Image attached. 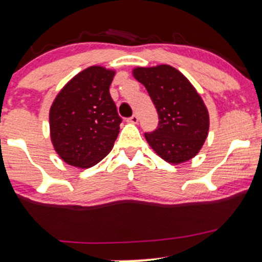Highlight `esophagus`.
<instances>
[{
  "label": "esophagus",
  "mask_w": 262,
  "mask_h": 262,
  "mask_svg": "<svg viewBox=\"0 0 262 262\" xmlns=\"http://www.w3.org/2000/svg\"><path fill=\"white\" fill-rule=\"evenodd\" d=\"M138 121H139V117L137 116V114H133V116L130 117V118H128L127 119V122H129V123H138Z\"/></svg>",
  "instance_id": "obj_1"
}]
</instances>
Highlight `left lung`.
I'll use <instances>...</instances> for the list:
<instances>
[{
	"instance_id": "left-lung-1",
	"label": "left lung",
	"mask_w": 262,
	"mask_h": 262,
	"mask_svg": "<svg viewBox=\"0 0 262 262\" xmlns=\"http://www.w3.org/2000/svg\"><path fill=\"white\" fill-rule=\"evenodd\" d=\"M134 77L145 86L159 114V125L145 139L165 161L180 164L196 156L209 129L208 111L194 87L170 65L137 68Z\"/></svg>"
}]
</instances>
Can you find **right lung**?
Returning a JSON list of instances; mask_svg holds the SVG:
<instances>
[{
    "instance_id": "obj_1",
    "label": "right lung",
    "mask_w": 262,
    "mask_h": 262,
    "mask_svg": "<svg viewBox=\"0 0 262 262\" xmlns=\"http://www.w3.org/2000/svg\"><path fill=\"white\" fill-rule=\"evenodd\" d=\"M114 71L91 66L56 96L49 113L50 137L66 164L86 169L112 149L122 118L111 97Z\"/></svg>"
}]
</instances>
